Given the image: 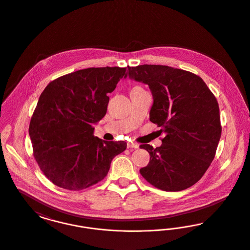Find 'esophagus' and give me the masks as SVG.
Returning <instances> with one entry per match:
<instances>
[{
	"label": "esophagus",
	"instance_id": "34e87169",
	"mask_svg": "<svg viewBox=\"0 0 250 250\" xmlns=\"http://www.w3.org/2000/svg\"><path fill=\"white\" fill-rule=\"evenodd\" d=\"M127 148H129V149H138L139 148V144L135 143H127Z\"/></svg>",
	"mask_w": 250,
	"mask_h": 250
}]
</instances>
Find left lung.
Listing matches in <instances>:
<instances>
[{"label": "left lung", "mask_w": 250, "mask_h": 250, "mask_svg": "<svg viewBox=\"0 0 250 250\" xmlns=\"http://www.w3.org/2000/svg\"><path fill=\"white\" fill-rule=\"evenodd\" d=\"M127 67L130 79L148 84L154 97L150 121L166 134L160 147L140 146L151 156L141 174L161 190L190 188L211 165L221 137L215 96L191 72L160 64Z\"/></svg>", "instance_id": "1"}]
</instances>
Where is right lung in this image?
<instances>
[{"label":"right lung","instance_id":"obj_1","mask_svg":"<svg viewBox=\"0 0 250 250\" xmlns=\"http://www.w3.org/2000/svg\"><path fill=\"white\" fill-rule=\"evenodd\" d=\"M126 67H91L48 84L30 122L34 156L55 186L68 190L90 188L107 176L111 160L126 149L125 142L94 136L107 112L109 97Z\"/></svg>","mask_w":250,"mask_h":250}]
</instances>
